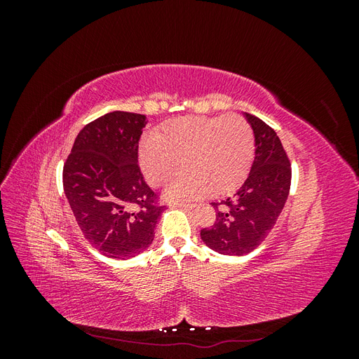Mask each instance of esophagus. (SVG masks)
Masks as SVG:
<instances>
[{
  "label": "esophagus",
  "mask_w": 359,
  "mask_h": 359,
  "mask_svg": "<svg viewBox=\"0 0 359 359\" xmlns=\"http://www.w3.org/2000/svg\"><path fill=\"white\" fill-rule=\"evenodd\" d=\"M172 208H180V210H191L193 205L191 203H182V202H177V203H170Z\"/></svg>",
  "instance_id": "1"
}]
</instances>
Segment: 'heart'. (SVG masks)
<instances>
[{"label": "heart", "instance_id": "heart-1", "mask_svg": "<svg viewBox=\"0 0 359 359\" xmlns=\"http://www.w3.org/2000/svg\"><path fill=\"white\" fill-rule=\"evenodd\" d=\"M255 153V135L240 115L180 116L161 133H147L139 145V165L147 181L163 186L184 163L165 190L172 202L231 191L245 178Z\"/></svg>", "mask_w": 359, "mask_h": 359}]
</instances>
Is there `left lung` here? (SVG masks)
<instances>
[{
    "label": "left lung",
    "instance_id": "8db88e82",
    "mask_svg": "<svg viewBox=\"0 0 359 359\" xmlns=\"http://www.w3.org/2000/svg\"><path fill=\"white\" fill-rule=\"evenodd\" d=\"M244 118L255 135L253 165L233 196L212 202L215 223L201 231L206 245L227 256L248 255L265 241L290 190V163L277 133L255 115Z\"/></svg>",
    "mask_w": 359,
    "mask_h": 359
}]
</instances>
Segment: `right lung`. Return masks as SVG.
Listing matches in <instances>:
<instances>
[{"mask_svg":"<svg viewBox=\"0 0 359 359\" xmlns=\"http://www.w3.org/2000/svg\"><path fill=\"white\" fill-rule=\"evenodd\" d=\"M147 123L145 115L123 111L94 119L76 136L62 169L64 193L85 240L112 259L147 250L165 210L137 166Z\"/></svg>","mask_w":359,"mask_h":359,"instance_id":"right-lung-1","label":"right lung"}]
</instances>
